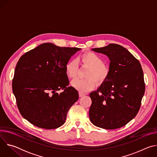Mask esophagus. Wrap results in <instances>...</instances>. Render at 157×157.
Masks as SVG:
<instances>
[{"instance_id": "34e87169", "label": "esophagus", "mask_w": 157, "mask_h": 157, "mask_svg": "<svg viewBox=\"0 0 157 157\" xmlns=\"http://www.w3.org/2000/svg\"><path fill=\"white\" fill-rule=\"evenodd\" d=\"M86 94H84V93H81V92H79V96L81 98V97H82V96H85Z\"/></svg>"}]
</instances>
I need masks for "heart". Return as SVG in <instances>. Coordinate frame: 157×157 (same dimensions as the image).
Segmentation results:
<instances>
[{
  "instance_id": "b5f03b06",
  "label": "heart",
  "mask_w": 157,
  "mask_h": 157,
  "mask_svg": "<svg viewBox=\"0 0 157 157\" xmlns=\"http://www.w3.org/2000/svg\"><path fill=\"white\" fill-rule=\"evenodd\" d=\"M78 61L83 67L89 68L85 77L87 79H76L71 84L76 90L81 93H86L93 89L96 82L98 84L103 83L109 75V68L104 64L103 59L98 55L92 52H87L80 55L78 58ZM65 73L70 79L76 78L79 65L76 59H70L65 64Z\"/></svg>"
}]
</instances>
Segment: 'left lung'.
<instances>
[{
  "label": "left lung",
  "instance_id": "8db88e82",
  "mask_svg": "<svg viewBox=\"0 0 157 157\" xmlns=\"http://www.w3.org/2000/svg\"><path fill=\"white\" fill-rule=\"evenodd\" d=\"M92 50L105 55L110 62L109 76L89 94L92 100L89 119L98 127L119 128L135 117L140 109L145 89L141 64L117 44Z\"/></svg>",
  "mask_w": 157,
  "mask_h": 157
}]
</instances>
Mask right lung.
Returning a JSON list of instances; mask_svg holds the SVG:
<instances>
[{"label":"right lung","instance_id":"obj_1","mask_svg":"<svg viewBox=\"0 0 157 157\" xmlns=\"http://www.w3.org/2000/svg\"><path fill=\"white\" fill-rule=\"evenodd\" d=\"M80 50L44 43L19 59L12 90L21 115L32 124L53 129L65 122L67 113L79 95L76 89L68 86L64 67ZM61 89L63 92L58 94Z\"/></svg>","mask_w":157,"mask_h":157}]
</instances>
